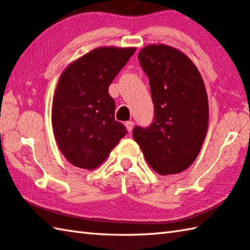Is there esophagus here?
<instances>
[{
  "label": "esophagus",
  "instance_id": "34e87169",
  "mask_svg": "<svg viewBox=\"0 0 250 250\" xmlns=\"http://www.w3.org/2000/svg\"><path fill=\"white\" fill-rule=\"evenodd\" d=\"M125 126H126V128H127L128 132H132L133 128H134V122H133V121L126 122V123H125Z\"/></svg>",
  "mask_w": 250,
  "mask_h": 250
}]
</instances>
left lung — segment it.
Masks as SVG:
<instances>
[{
	"label": "left lung",
	"instance_id": "obj_1",
	"mask_svg": "<svg viewBox=\"0 0 250 250\" xmlns=\"http://www.w3.org/2000/svg\"><path fill=\"white\" fill-rule=\"evenodd\" d=\"M139 62L149 79L154 122L133 137L147 164L161 176L185 171L207 136L208 102L203 79L189 57L167 45H148Z\"/></svg>",
	"mask_w": 250,
	"mask_h": 250
}]
</instances>
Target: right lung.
<instances>
[{
    "mask_svg": "<svg viewBox=\"0 0 250 250\" xmlns=\"http://www.w3.org/2000/svg\"><path fill=\"white\" fill-rule=\"evenodd\" d=\"M135 51L132 47L96 48L61 74L52 101V129L60 151L76 167H99L127 134L115 121L108 86Z\"/></svg>",
    "mask_w": 250,
    "mask_h": 250,
    "instance_id": "add662e5",
    "label": "right lung"
}]
</instances>
